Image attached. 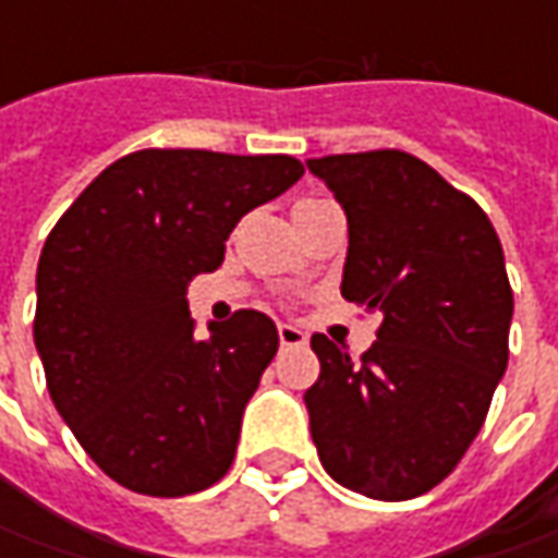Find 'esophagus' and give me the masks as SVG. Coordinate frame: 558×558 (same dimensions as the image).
I'll use <instances>...</instances> for the list:
<instances>
[{
  "label": "esophagus",
  "mask_w": 558,
  "mask_h": 558,
  "mask_svg": "<svg viewBox=\"0 0 558 558\" xmlns=\"http://www.w3.org/2000/svg\"><path fill=\"white\" fill-rule=\"evenodd\" d=\"M279 341H282V348H301V344H307V332H301L298 326H289V323H279Z\"/></svg>",
  "instance_id": "34e87169"
}]
</instances>
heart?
Wrapping results in <instances>:
<instances>
[{"mask_svg": "<svg viewBox=\"0 0 558 558\" xmlns=\"http://www.w3.org/2000/svg\"><path fill=\"white\" fill-rule=\"evenodd\" d=\"M307 202H311V198H307Z\"/></svg>", "mask_w": 558, "mask_h": 558, "instance_id": "heart-1", "label": "heart"}]
</instances>
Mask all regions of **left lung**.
I'll list each match as a JSON object with an SVG mask.
<instances>
[{"mask_svg":"<svg viewBox=\"0 0 558 558\" xmlns=\"http://www.w3.org/2000/svg\"><path fill=\"white\" fill-rule=\"evenodd\" d=\"M307 167L348 214L341 294L381 319L360 360L326 335L311 338L313 444L348 490L413 500L465 457L506 373L504 247L478 204L407 151L329 155Z\"/></svg>","mask_w":558,"mask_h":558,"instance_id":"8db88e82","label":"left lung"}]
</instances>
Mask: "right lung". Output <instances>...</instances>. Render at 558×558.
<instances>
[{"label":"right lung","mask_w":558,"mask_h":558,"mask_svg":"<svg viewBox=\"0 0 558 558\" xmlns=\"http://www.w3.org/2000/svg\"><path fill=\"white\" fill-rule=\"evenodd\" d=\"M301 177L291 155L145 148L101 170L54 223L33 341L54 410L108 478L185 497L229 472L279 332L267 313L239 311L195 338L185 289L223 264L247 210Z\"/></svg>","instance_id":"right-lung-1"}]
</instances>
